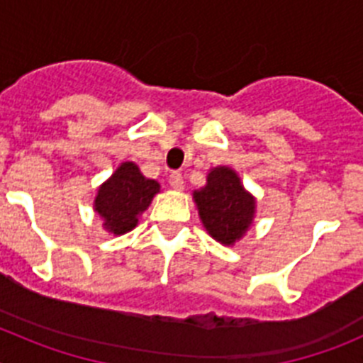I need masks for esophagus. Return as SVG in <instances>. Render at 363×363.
<instances>
[{"mask_svg": "<svg viewBox=\"0 0 363 363\" xmlns=\"http://www.w3.org/2000/svg\"><path fill=\"white\" fill-rule=\"evenodd\" d=\"M169 184H171V187L176 189V191H182V189L185 187V179L184 176H182V172H172V174L169 176Z\"/></svg>", "mask_w": 363, "mask_h": 363, "instance_id": "34e87169", "label": "esophagus"}]
</instances>
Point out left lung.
I'll use <instances>...</instances> for the list:
<instances>
[{
    "mask_svg": "<svg viewBox=\"0 0 363 363\" xmlns=\"http://www.w3.org/2000/svg\"><path fill=\"white\" fill-rule=\"evenodd\" d=\"M198 216L211 238L233 247L251 229L256 216V198L243 187L238 172L227 165L207 172V182L192 192Z\"/></svg>",
    "mask_w": 363,
    "mask_h": 363,
    "instance_id": "obj_1",
    "label": "left lung"
}]
</instances>
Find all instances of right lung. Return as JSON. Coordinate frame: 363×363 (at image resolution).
I'll return each instance as SVG.
<instances>
[{
	"label": "right lung",
	"instance_id": "obj_1",
	"mask_svg": "<svg viewBox=\"0 0 363 363\" xmlns=\"http://www.w3.org/2000/svg\"><path fill=\"white\" fill-rule=\"evenodd\" d=\"M158 192L156 179L145 178L134 162H123L99 185L92 207L104 221V229L121 236L138 225L140 216L149 209Z\"/></svg>",
	"mask_w": 363,
	"mask_h": 363
}]
</instances>
